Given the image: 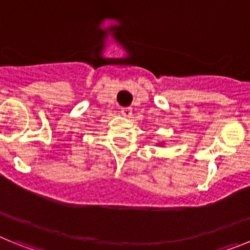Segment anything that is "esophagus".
Here are the masks:
<instances>
[{
	"label": "esophagus",
	"mask_w": 250,
	"mask_h": 250,
	"mask_svg": "<svg viewBox=\"0 0 250 250\" xmlns=\"http://www.w3.org/2000/svg\"><path fill=\"white\" fill-rule=\"evenodd\" d=\"M121 115H123L124 118H131V115H132V109L131 107H123L121 109Z\"/></svg>",
	"instance_id": "34e87169"
}]
</instances>
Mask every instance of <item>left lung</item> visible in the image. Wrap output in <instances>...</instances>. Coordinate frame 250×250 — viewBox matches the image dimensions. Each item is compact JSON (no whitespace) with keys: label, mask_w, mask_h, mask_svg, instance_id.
<instances>
[{"label":"left lung","mask_w":250,"mask_h":250,"mask_svg":"<svg viewBox=\"0 0 250 250\" xmlns=\"http://www.w3.org/2000/svg\"><path fill=\"white\" fill-rule=\"evenodd\" d=\"M158 146H164V141H161V143H158Z\"/></svg>","instance_id":"obj_1"}]
</instances>
